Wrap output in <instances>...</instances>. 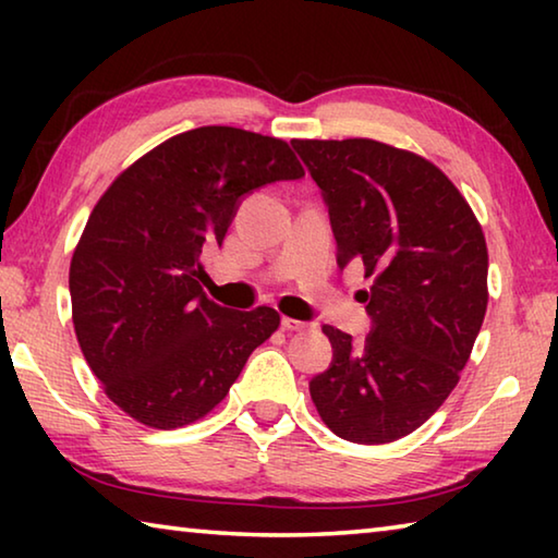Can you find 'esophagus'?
I'll list each match as a JSON object with an SVG mask.
<instances>
[{"label":"esophagus","mask_w":558,"mask_h":558,"mask_svg":"<svg viewBox=\"0 0 558 558\" xmlns=\"http://www.w3.org/2000/svg\"><path fill=\"white\" fill-rule=\"evenodd\" d=\"M282 329H288V332H302V329H307L310 323H302V319H292V317H282Z\"/></svg>","instance_id":"1"}]
</instances>
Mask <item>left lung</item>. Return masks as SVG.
I'll return each mask as SVG.
<instances>
[{
    "instance_id": "1",
    "label": "left lung",
    "mask_w": 558,
    "mask_h": 558,
    "mask_svg": "<svg viewBox=\"0 0 558 558\" xmlns=\"http://www.w3.org/2000/svg\"><path fill=\"white\" fill-rule=\"evenodd\" d=\"M323 192L337 266L362 263L372 332L354 344L325 325L332 364L310 381L335 436L379 446L436 413L487 310V245L470 204L440 169L376 140H292Z\"/></svg>"
}]
</instances>
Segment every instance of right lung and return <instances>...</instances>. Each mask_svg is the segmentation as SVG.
Segmentation results:
<instances>
[{"label": "right lung", "instance_id": "right-lung-1", "mask_svg": "<svg viewBox=\"0 0 558 558\" xmlns=\"http://www.w3.org/2000/svg\"><path fill=\"white\" fill-rule=\"evenodd\" d=\"M300 177L282 140L209 125L169 137L100 196L71 260L73 327L130 418L162 430L204 418L276 332L272 307L204 295L202 253L221 245L245 194Z\"/></svg>", "mask_w": 558, "mask_h": 558}]
</instances>
